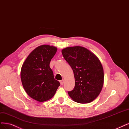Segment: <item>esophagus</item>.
Returning <instances> with one entry per match:
<instances>
[{
  "mask_svg": "<svg viewBox=\"0 0 129 129\" xmlns=\"http://www.w3.org/2000/svg\"><path fill=\"white\" fill-rule=\"evenodd\" d=\"M60 84L61 85H62L63 84V83H64V80L63 79H62V80H61V81H60Z\"/></svg>",
  "mask_w": 129,
  "mask_h": 129,
  "instance_id": "esophagus-1",
  "label": "esophagus"
}]
</instances>
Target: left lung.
I'll return each mask as SVG.
<instances>
[{"label":"left lung","mask_w":129,"mask_h":129,"mask_svg":"<svg viewBox=\"0 0 129 129\" xmlns=\"http://www.w3.org/2000/svg\"><path fill=\"white\" fill-rule=\"evenodd\" d=\"M63 56L72 67L75 79L74 89L68 94L74 101L89 103L98 96L103 87L104 69L99 59L82 46L66 47Z\"/></svg>","instance_id":"1"}]
</instances>
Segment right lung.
I'll use <instances>...</instances> for the list:
<instances>
[{
  "mask_svg": "<svg viewBox=\"0 0 129 129\" xmlns=\"http://www.w3.org/2000/svg\"><path fill=\"white\" fill-rule=\"evenodd\" d=\"M56 51L54 46H39L30 53L22 66L21 79L24 89L31 98L39 102L51 99L60 85L50 67Z\"/></svg>",
  "mask_w": 129,
  "mask_h": 129,
  "instance_id": "1",
  "label": "right lung"
}]
</instances>
